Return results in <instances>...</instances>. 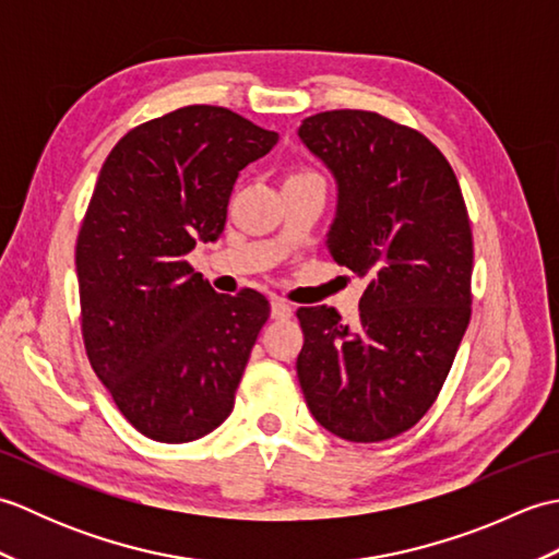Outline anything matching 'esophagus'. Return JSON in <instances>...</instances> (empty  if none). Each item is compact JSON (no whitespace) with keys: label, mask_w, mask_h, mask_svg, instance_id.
Segmentation results:
<instances>
[{"label":"esophagus","mask_w":559,"mask_h":559,"mask_svg":"<svg viewBox=\"0 0 559 559\" xmlns=\"http://www.w3.org/2000/svg\"><path fill=\"white\" fill-rule=\"evenodd\" d=\"M290 314H293V307L288 302H283V300L271 302V317L273 319H290Z\"/></svg>","instance_id":"obj_1"}]
</instances>
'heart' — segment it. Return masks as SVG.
Listing matches in <instances>:
<instances>
[{
    "label": "heart",
    "instance_id": "1",
    "mask_svg": "<svg viewBox=\"0 0 559 559\" xmlns=\"http://www.w3.org/2000/svg\"><path fill=\"white\" fill-rule=\"evenodd\" d=\"M305 175H310V173H305Z\"/></svg>",
    "mask_w": 559,
    "mask_h": 559
}]
</instances>
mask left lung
Instances as JSON below:
<instances>
[{
    "label": "left lung",
    "instance_id": "8db88e82",
    "mask_svg": "<svg viewBox=\"0 0 559 559\" xmlns=\"http://www.w3.org/2000/svg\"><path fill=\"white\" fill-rule=\"evenodd\" d=\"M336 182L326 249L367 281L358 324L300 307L298 379L314 420L382 442L430 411L471 319L473 237L454 170L420 132L365 110L302 120Z\"/></svg>",
    "mask_w": 559,
    "mask_h": 559
}]
</instances>
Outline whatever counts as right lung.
<instances>
[{
	"mask_svg": "<svg viewBox=\"0 0 559 559\" xmlns=\"http://www.w3.org/2000/svg\"><path fill=\"white\" fill-rule=\"evenodd\" d=\"M278 134L189 105L124 134L103 163L76 240L93 372L141 435L182 444L228 418L269 300L218 295L187 264L216 242L237 175Z\"/></svg>",
	"mask_w": 559,
	"mask_h": 559,
	"instance_id": "1",
	"label": "right lung"
}]
</instances>
